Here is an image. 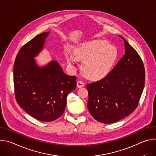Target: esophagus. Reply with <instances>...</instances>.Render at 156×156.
Wrapping results in <instances>:
<instances>
[{
	"label": "esophagus",
	"instance_id": "1",
	"mask_svg": "<svg viewBox=\"0 0 156 156\" xmlns=\"http://www.w3.org/2000/svg\"><path fill=\"white\" fill-rule=\"evenodd\" d=\"M76 86H77V87H79V88L83 87L84 86V83L83 81H78Z\"/></svg>",
	"mask_w": 156,
	"mask_h": 156
}]
</instances>
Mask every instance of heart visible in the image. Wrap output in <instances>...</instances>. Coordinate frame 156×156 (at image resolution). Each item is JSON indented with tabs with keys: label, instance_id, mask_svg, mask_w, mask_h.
Returning <instances> with one entry per match:
<instances>
[{
	"label": "heart",
	"instance_id": "heart-1",
	"mask_svg": "<svg viewBox=\"0 0 156 156\" xmlns=\"http://www.w3.org/2000/svg\"><path fill=\"white\" fill-rule=\"evenodd\" d=\"M118 57L117 48L102 40H93L80 44L74 53L66 51L65 57L68 63L75 67L78 60H83V70L93 80L106 76L112 70Z\"/></svg>",
	"mask_w": 156,
	"mask_h": 156
}]
</instances>
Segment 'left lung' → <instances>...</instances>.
<instances>
[{
    "label": "left lung",
    "mask_w": 156,
    "mask_h": 156,
    "mask_svg": "<svg viewBox=\"0 0 156 156\" xmlns=\"http://www.w3.org/2000/svg\"><path fill=\"white\" fill-rule=\"evenodd\" d=\"M124 41L125 54L105 78L87 84V108L93 117L103 123H113L129 115L138 105L145 80L143 61Z\"/></svg>",
    "instance_id": "obj_1"
}]
</instances>
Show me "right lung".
I'll use <instances>...</instances> for the list:
<instances>
[{
    "instance_id": "right-lung-1",
    "label": "right lung",
    "mask_w": 156,
    "mask_h": 156,
    "mask_svg": "<svg viewBox=\"0 0 156 156\" xmlns=\"http://www.w3.org/2000/svg\"><path fill=\"white\" fill-rule=\"evenodd\" d=\"M50 32L36 36L22 47L15 60L13 82L18 105L33 118L52 122L64 112L66 97L76 86V77L66 75L58 62L40 66L34 58Z\"/></svg>"
}]
</instances>
